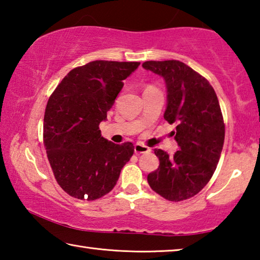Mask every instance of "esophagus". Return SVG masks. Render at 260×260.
Wrapping results in <instances>:
<instances>
[{
	"label": "esophagus",
	"instance_id": "34e87169",
	"mask_svg": "<svg viewBox=\"0 0 260 260\" xmlns=\"http://www.w3.org/2000/svg\"><path fill=\"white\" fill-rule=\"evenodd\" d=\"M149 151H150V149L146 146H143V144H141V143H136L134 146V152L136 153V155H140V153H147Z\"/></svg>",
	"mask_w": 260,
	"mask_h": 260
}]
</instances>
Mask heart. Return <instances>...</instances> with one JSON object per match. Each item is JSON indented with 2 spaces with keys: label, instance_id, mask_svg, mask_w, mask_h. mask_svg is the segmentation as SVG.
<instances>
[{
  "label": "heart",
  "instance_id": "b5f03b06",
  "mask_svg": "<svg viewBox=\"0 0 260 260\" xmlns=\"http://www.w3.org/2000/svg\"><path fill=\"white\" fill-rule=\"evenodd\" d=\"M146 90H158V89L153 86H147L146 88H144V91H146Z\"/></svg>",
  "mask_w": 260,
  "mask_h": 260
}]
</instances>
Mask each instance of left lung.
I'll return each instance as SVG.
<instances>
[{"label": "left lung", "mask_w": 260, "mask_h": 260, "mask_svg": "<svg viewBox=\"0 0 260 260\" xmlns=\"http://www.w3.org/2000/svg\"><path fill=\"white\" fill-rule=\"evenodd\" d=\"M142 67L165 79L167 108L164 119L180 150L167 155L155 149L159 166L148 174L153 191L171 202L190 199L203 189L217 169L225 141V124L213 87L180 60H148Z\"/></svg>", "instance_id": "obj_1"}]
</instances>
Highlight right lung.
<instances>
[{
    "label": "right lung",
    "instance_id": "1",
    "mask_svg": "<svg viewBox=\"0 0 260 260\" xmlns=\"http://www.w3.org/2000/svg\"><path fill=\"white\" fill-rule=\"evenodd\" d=\"M139 61L94 60L71 70L50 95L43 143L57 183L70 196L95 201L116 186L134 153L131 142L101 136L100 122Z\"/></svg>",
    "mask_w": 260,
    "mask_h": 260
}]
</instances>
